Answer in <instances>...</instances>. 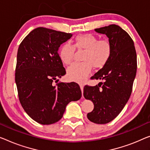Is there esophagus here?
Wrapping results in <instances>:
<instances>
[{"mask_svg":"<svg viewBox=\"0 0 150 150\" xmlns=\"http://www.w3.org/2000/svg\"><path fill=\"white\" fill-rule=\"evenodd\" d=\"M80 86V88H81V92H82V96H83V87H84V85L81 83L79 85Z\"/></svg>","mask_w":150,"mask_h":150,"instance_id":"1","label":"esophagus"}]
</instances>
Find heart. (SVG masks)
Wrapping results in <instances>:
<instances>
[{"instance_id":"heart-1","label":"heart","mask_w":150,"mask_h":150,"mask_svg":"<svg viewBox=\"0 0 150 150\" xmlns=\"http://www.w3.org/2000/svg\"><path fill=\"white\" fill-rule=\"evenodd\" d=\"M75 47L85 50L82 57L83 62L73 64L67 69V73L69 79L78 82L83 81L88 77L93 67L95 69L104 67L112 54V45L108 40H99L96 35L86 33L75 38L74 46L68 43L61 46L59 56L64 64H69L73 61Z\"/></svg>"}]
</instances>
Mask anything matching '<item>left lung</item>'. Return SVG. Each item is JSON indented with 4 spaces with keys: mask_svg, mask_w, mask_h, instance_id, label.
<instances>
[{
    "mask_svg": "<svg viewBox=\"0 0 150 150\" xmlns=\"http://www.w3.org/2000/svg\"><path fill=\"white\" fill-rule=\"evenodd\" d=\"M95 31L108 38L112 54L106 65L91 77L104 83L85 86L83 96L94 105L87 115L88 119L106 124L119 115L130 98L137 72V54L133 40L120 26L112 24Z\"/></svg>",
    "mask_w": 150,
    "mask_h": 150,
    "instance_id": "left-lung-1",
    "label": "left lung"
}]
</instances>
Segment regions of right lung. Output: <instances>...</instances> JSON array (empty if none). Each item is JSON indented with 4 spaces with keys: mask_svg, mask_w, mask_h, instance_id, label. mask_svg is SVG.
I'll list each match as a JSON object with an SVG mask.
<instances>
[{
    "mask_svg": "<svg viewBox=\"0 0 150 150\" xmlns=\"http://www.w3.org/2000/svg\"><path fill=\"white\" fill-rule=\"evenodd\" d=\"M72 35L38 28L27 35L18 48L15 82L19 101L25 112L40 124L58 122L67 105L81 97L76 83L52 85L54 80L66 73L58 51Z\"/></svg>",
    "mask_w": 150,
    "mask_h": 150,
    "instance_id": "right-lung-1",
    "label": "right lung"
}]
</instances>
